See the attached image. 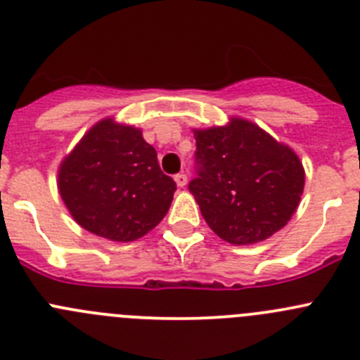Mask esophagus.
<instances>
[{
	"label": "esophagus",
	"mask_w": 360,
	"mask_h": 360,
	"mask_svg": "<svg viewBox=\"0 0 360 360\" xmlns=\"http://www.w3.org/2000/svg\"><path fill=\"white\" fill-rule=\"evenodd\" d=\"M174 179H176L177 186H179V188H184V186H186V183H188V177H186V174H184V172L177 174V176L174 177Z\"/></svg>",
	"instance_id": "obj_1"
}]
</instances>
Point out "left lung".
<instances>
[{
    "label": "left lung",
    "mask_w": 360,
    "mask_h": 360,
    "mask_svg": "<svg viewBox=\"0 0 360 360\" xmlns=\"http://www.w3.org/2000/svg\"><path fill=\"white\" fill-rule=\"evenodd\" d=\"M195 170L188 190L224 241L250 245L286 226L300 202L305 172L288 146L243 119L195 129Z\"/></svg>",
    "instance_id": "left-lung-1"
}]
</instances>
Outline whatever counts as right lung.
Listing matches in <instances>:
<instances>
[{"label":"right lung","mask_w":360,"mask_h":360,"mask_svg":"<svg viewBox=\"0 0 360 360\" xmlns=\"http://www.w3.org/2000/svg\"><path fill=\"white\" fill-rule=\"evenodd\" d=\"M142 131L113 119L97 122L58 170L60 197L83 229L134 241L163 220L176 191Z\"/></svg>","instance_id":"1"}]
</instances>
